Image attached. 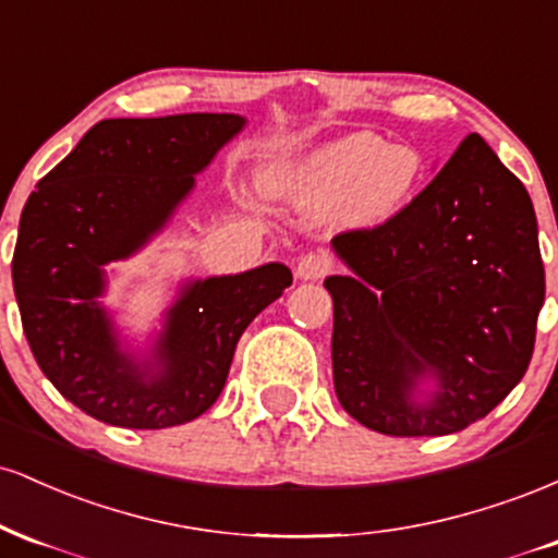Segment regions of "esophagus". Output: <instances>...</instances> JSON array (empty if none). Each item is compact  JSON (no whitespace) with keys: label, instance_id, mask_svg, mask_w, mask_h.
<instances>
[{"label":"esophagus","instance_id":"34e87169","mask_svg":"<svg viewBox=\"0 0 558 558\" xmlns=\"http://www.w3.org/2000/svg\"><path fill=\"white\" fill-rule=\"evenodd\" d=\"M330 267H332V262L328 254L310 252L296 262V278L299 280H323L325 275L330 272Z\"/></svg>","mask_w":558,"mask_h":558}]
</instances>
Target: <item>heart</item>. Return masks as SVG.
I'll return each mask as SVG.
<instances>
[{"label":"heart","mask_w":558,"mask_h":558,"mask_svg":"<svg viewBox=\"0 0 558 558\" xmlns=\"http://www.w3.org/2000/svg\"><path fill=\"white\" fill-rule=\"evenodd\" d=\"M420 178L422 157L414 146L351 133L317 149L291 172H280L275 189L306 217L345 209L360 222H380L399 213Z\"/></svg>","instance_id":"b5f03b06"}]
</instances>
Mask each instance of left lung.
Returning <instances> with one entry per match:
<instances>
[{"label":"left lung","instance_id":"1","mask_svg":"<svg viewBox=\"0 0 558 558\" xmlns=\"http://www.w3.org/2000/svg\"><path fill=\"white\" fill-rule=\"evenodd\" d=\"M332 383L396 438L464 430L527 373L546 299L527 189L470 133L412 204L330 241Z\"/></svg>","mask_w":558,"mask_h":558}]
</instances>
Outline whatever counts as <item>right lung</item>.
Here are the masks:
<instances>
[{"label":"right lung","instance_id":"1","mask_svg":"<svg viewBox=\"0 0 558 558\" xmlns=\"http://www.w3.org/2000/svg\"><path fill=\"white\" fill-rule=\"evenodd\" d=\"M243 128L230 112L101 120L25 202L12 254L23 332L49 383L94 420L131 430L196 420L222 393L243 330L291 286L280 262L185 280L146 349L101 304L107 265L168 228Z\"/></svg>","mask_w":558,"mask_h":558}]
</instances>
